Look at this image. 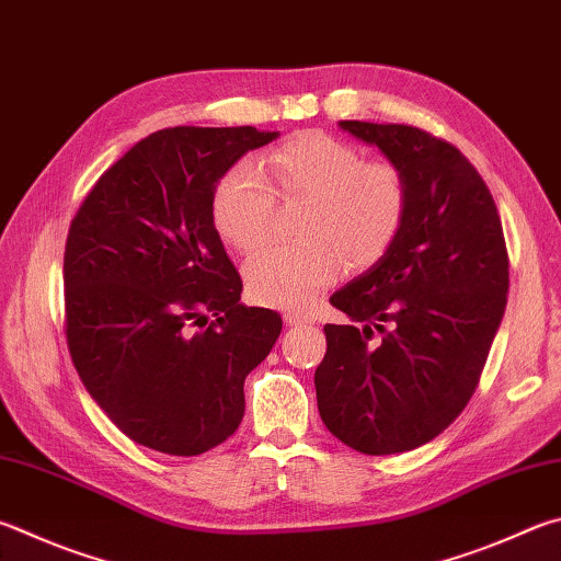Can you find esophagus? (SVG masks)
I'll list each match as a JSON object with an SVG mask.
<instances>
[{"label":"esophagus","instance_id":"1","mask_svg":"<svg viewBox=\"0 0 561 561\" xmlns=\"http://www.w3.org/2000/svg\"><path fill=\"white\" fill-rule=\"evenodd\" d=\"M316 319L311 313H304V311H294V309H289V311H284V323L287 325H301V323H313Z\"/></svg>","mask_w":561,"mask_h":561}]
</instances>
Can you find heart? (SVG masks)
Masks as SVG:
<instances>
[{
    "label": "heart",
    "instance_id": "heart-1",
    "mask_svg": "<svg viewBox=\"0 0 561 561\" xmlns=\"http://www.w3.org/2000/svg\"><path fill=\"white\" fill-rule=\"evenodd\" d=\"M282 198H307L299 242H277L245 264L254 301L299 309L341 279L345 267L368 270L392 250L410 213V181L392 159H365L329 131H301L264 154ZM277 196L252 161H240L213 191V226L240 252L267 240Z\"/></svg>",
    "mask_w": 561,
    "mask_h": 561
}]
</instances>
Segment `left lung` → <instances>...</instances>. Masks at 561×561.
Returning a JSON list of instances; mask_svg holds the SVG:
<instances>
[{"label":"left lung","mask_w":561,"mask_h":561,"mask_svg":"<svg viewBox=\"0 0 561 561\" xmlns=\"http://www.w3.org/2000/svg\"><path fill=\"white\" fill-rule=\"evenodd\" d=\"M341 127L402 167L410 213L392 250L331 297L363 325H323L316 400L345 446L402 454L439 436L473 397L505 313L511 260L491 191L451 141L410 125Z\"/></svg>","instance_id":"obj_1"}]
</instances>
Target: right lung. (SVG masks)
<instances>
[{
  "label": "right lung",
  "instance_id": "1",
  "mask_svg": "<svg viewBox=\"0 0 561 561\" xmlns=\"http://www.w3.org/2000/svg\"><path fill=\"white\" fill-rule=\"evenodd\" d=\"M277 137L254 127H167L117 159L70 220L64 331L80 380L131 442L206 454L236 434L248 373L282 333L242 307L213 226L218 179Z\"/></svg>",
  "mask_w": 561,
  "mask_h": 561
}]
</instances>
